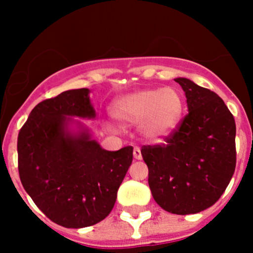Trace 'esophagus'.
<instances>
[{
	"label": "esophagus",
	"mask_w": 253,
	"mask_h": 253,
	"mask_svg": "<svg viewBox=\"0 0 253 253\" xmlns=\"http://www.w3.org/2000/svg\"><path fill=\"white\" fill-rule=\"evenodd\" d=\"M133 157H134V159H137V160L142 159V153H141V149H139V147L133 148Z\"/></svg>",
	"instance_id": "34e87169"
}]
</instances>
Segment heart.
<instances>
[{"label":"heart","mask_w":253,"mask_h":253,"mask_svg":"<svg viewBox=\"0 0 253 253\" xmlns=\"http://www.w3.org/2000/svg\"><path fill=\"white\" fill-rule=\"evenodd\" d=\"M183 111L182 96L174 88L139 90L119 99L114 105V116L128 125L143 124L149 138H163L180 122Z\"/></svg>","instance_id":"heart-1"}]
</instances>
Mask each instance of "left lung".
<instances>
[{"instance_id":"1","label":"left lung","mask_w":253,"mask_h":253,"mask_svg":"<svg viewBox=\"0 0 253 253\" xmlns=\"http://www.w3.org/2000/svg\"><path fill=\"white\" fill-rule=\"evenodd\" d=\"M188 112L164 143L143 145L148 183L155 202L169 213L209 208L228 187L236 167V125L223 99L187 78H176Z\"/></svg>"}]
</instances>
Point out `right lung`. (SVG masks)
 I'll use <instances>...</instances> for the list:
<instances>
[{
	"instance_id": "1",
	"label": "right lung",
	"mask_w": 253,
	"mask_h": 253,
	"mask_svg": "<svg viewBox=\"0 0 253 253\" xmlns=\"http://www.w3.org/2000/svg\"><path fill=\"white\" fill-rule=\"evenodd\" d=\"M89 89L38 104L18 134V171L38 208L65 228L94 225L110 214L133 159L131 145L103 149L88 132L72 134L71 117H95Z\"/></svg>"
}]
</instances>
